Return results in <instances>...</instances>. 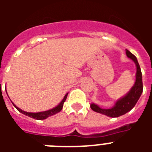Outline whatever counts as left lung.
<instances>
[{
    "instance_id": "1",
    "label": "left lung",
    "mask_w": 152,
    "mask_h": 152,
    "mask_svg": "<svg viewBox=\"0 0 152 152\" xmlns=\"http://www.w3.org/2000/svg\"><path fill=\"white\" fill-rule=\"evenodd\" d=\"M126 51L127 57L131 58L136 65V79H135V84L130 90L129 92L124 97L118 100L115 106L112 108L102 109L94 103L91 104V108L95 112L104 114L106 116H110V117H118V116L124 115L126 113L131 110L135 106L137 101L139 100L142 91H143L142 72H141L140 66H139L136 57L127 49H126Z\"/></svg>"
}]
</instances>
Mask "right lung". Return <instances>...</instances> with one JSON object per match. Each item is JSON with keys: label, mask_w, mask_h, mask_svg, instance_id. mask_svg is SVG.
Here are the masks:
<instances>
[{"label": "right lung", "mask_w": 152, "mask_h": 152, "mask_svg": "<svg viewBox=\"0 0 152 152\" xmlns=\"http://www.w3.org/2000/svg\"><path fill=\"white\" fill-rule=\"evenodd\" d=\"M67 96H68V94H65V96H64V98H63V100H61V103H60L57 106V107H56L55 108L52 109V110H49L44 111V112H39V113L25 112V111L22 110H20V108H18V107H17V106H16L13 103H13V106H14L16 108H17V110H18L19 112H20L21 113L24 114V115H26V116H29V117H31V118H33V119H38V120H41V119H46V118L49 117V116H52V115H54V114L60 112V111L61 110V109H62L63 104H64V101L66 100Z\"/></svg>", "instance_id": "1"}]
</instances>
